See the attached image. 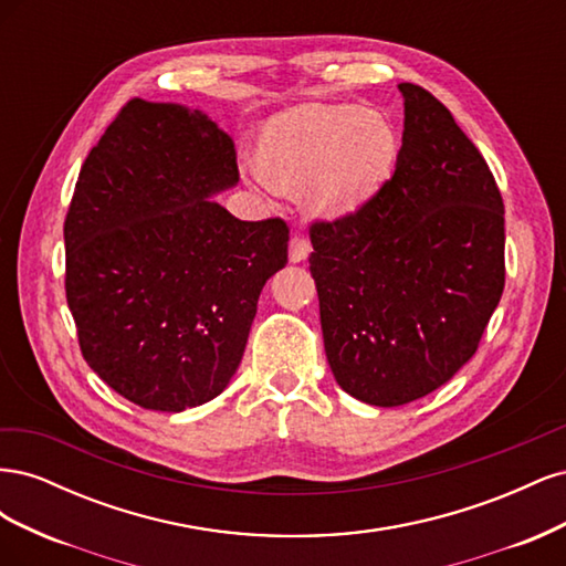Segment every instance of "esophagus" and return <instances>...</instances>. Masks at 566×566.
I'll list each match as a JSON object with an SVG mask.
<instances>
[{
  "label": "esophagus",
  "mask_w": 566,
  "mask_h": 566,
  "mask_svg": "<svg viewBox=\"0 0 566 566\" xmlns=\"http://www.w3.org/2000/svg\"><path fill=\"white\" fill-rule=\"evenodd\" d=\"M310 252H312V245L306 238L302 235L290 238V262H304L306 256H310Z\"/></svg>",
  "instance_id": "esophagus-1"
}]
</instances>
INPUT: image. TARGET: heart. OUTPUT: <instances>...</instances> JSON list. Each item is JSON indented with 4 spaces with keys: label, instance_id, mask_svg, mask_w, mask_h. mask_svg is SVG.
<instances>
[{
    "label": "heart",
    "instance_id": "1",
    "mask_svg": "<svg viewBox=\"0 0 566 566\" xmlns=\"http://www.w3.org/2000/svg\"><path fill=\"white\" fill-rule=\"evenodd\" d=\"M397 132L378 113L356 106H304L273 119L260 142L250 181L283 191L306 188L318 214H345L378 191L397 160Z\"/></svg>",
    "mask_w": 566,
    "mask_h": 566
}]
</instances>
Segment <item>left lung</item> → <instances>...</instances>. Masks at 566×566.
I'll list each match as a JSON object with an SVG mask.
<instances>
[{
  "label": "left lung",
  "instance_id": "8db88e82",
  "mask_svg": "<svg viewBox=\"0 0 566 566\" xmlns=\"http://www.w3.org/2000/svg\"><path fill=\"white\" fill-rule=\"evenodd\" d=\"M403 94L397 169L358 210L312 224L310 269L337 385L403 406L465 366L505 287V208L449 108Z\"/></svg>",
  "mask_w": 566,
  "mask_h": 566
}]
</instances>
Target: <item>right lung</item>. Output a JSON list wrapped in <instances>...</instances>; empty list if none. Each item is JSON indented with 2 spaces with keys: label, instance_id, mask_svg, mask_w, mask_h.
I'll list each match as a JSON object with an SVG mask.
<instances>
[{
  "label": "right lung",
  "instance_id": "1",
  "mask_svg": "<svg viewBox=\"0 0 566 566\" xmlns=\"http://www.w3.org/2000/svg\"><path fill=\"white\" fill-rule=\"evenodd\" d=\"M238 181L231 136L200 111L132 98L90 150L65 214V300L84 361L132 403L219 397L256 300L285 266L281 217L212 200Z\"/></svg>",
  "mask_w": 566,
  "mask_h": 566
}]
</instances>
